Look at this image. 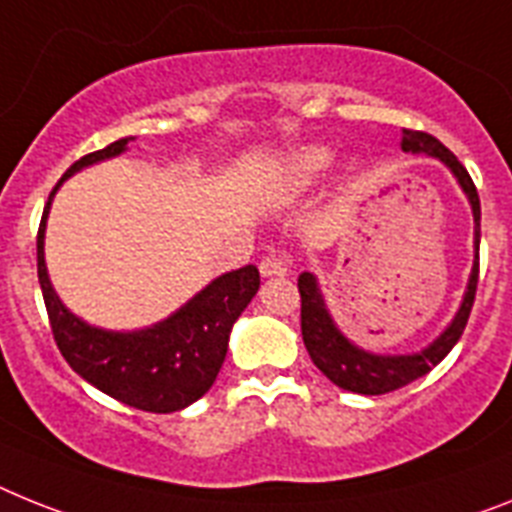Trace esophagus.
<instances>
[{
	"label": "esophagus",
	"mask_w": 512,
	"mask_h": 512,
	"mask_svg": "<svg viewBox=\"0 0 512 512\" xmlns=\"http://www.w3.org/2000/svg\"><path fill=\"white\" fill-rule=\"evenodd\" d=\"M260 273H263L265 278L286 276V273H289V268H286V263H283L281 257L268 255V257H263V260H260Z\"/></svg>",
	"instance_id": "obj_1"
}]
</instances>
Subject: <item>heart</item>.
Masks as SVG:
<instances>
[{
  "instance_id": "b5f03b06",
  "label": "heart",
  "mask_w": 512,
  "mask_h": 512,
  "mask_svg": "<svg viewBox=\"0 0 512 512\" xmlns=\"http://www.w3.org/2000/svg\"><path fill=\"white\" fill-rule=\"evenodd\" d=\"M333 153L322 145H307L283 158L273 176V190L281 197H296L312 190L328 171Z\"/></svg>"
}]
</instances>
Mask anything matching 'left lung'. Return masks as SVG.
Here are the masks:
<instances>
[{"mask_svg":"<svg viewBox=\"0 0 512 512\" xmlns=\"http://www.w3.org/2000/svg\"><path fill=\"white\" fill-rule=\"evenodd\" d=\"M401 148L406 153H424V156L440 158L453 171V176L461 184V190L466 192L476 223L474 268H471V278H468V289L466 296H463L461 309H458V315L445 328V333L437 341L429 343L427 349L403 356L369 354V351L354 346L338 330L333 317H330L328 307H325V299L320 294V286H317V278L312 273H302L299 276L296 286H299V296H302V338L309 351V359L315 362V367L330 382H336L338 388L362 395L390 393V390H398L403 385H409V382L419 380V377L427 375L429 369L437 367L450 354L455 343H458V338L463 336L468 315H471V307H474L476 283H479V236H482L479 234V221H482V205H479V192H476L466 166L437 137L429 135V132L403 130Z\"/></svg>","mask_w":512,"mask_h":512,"instance_id":"8db88e82","label":"left lung"}]
</instances>
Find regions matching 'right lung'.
<instances>
[{"instance_id": "add662e5", "label": "right lung", "mask_w": 512, "mask_h": 512, "mask_svg": "<svg viewBox=\"0 0 512 512\" xmlns=\"http://www.w3.org/2000/svg\"><path fill=\"white\" fill-rule=\"evenodd\" d=\"M130 140L132 137H122L103 150L83 156L64 171L59 184L90 163L119 156ZM57 187L51 190L36 236L38 283L44 291L51 333L67 364L101 393L150 414L182 411L203 398L226 359L231 325L260 289V273L255 265L218 276L182 309H176L174 315L153 328L135 333L93 328L59 302L46 273L44 231Z\"/></svg>"}]
</instances>
